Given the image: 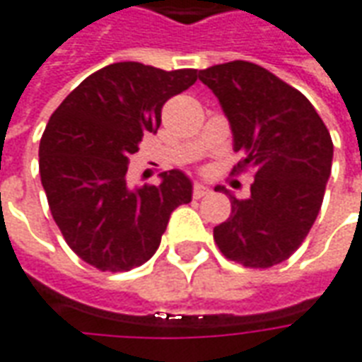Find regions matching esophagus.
<instances>
[{
	"label": "esophagus",
	"mask_w": 362,
	"mask_h": 362,
	"mask_svg": "<svg viewBox=\"0 0 362 362\" xmlns=\"http://www.w3.org/2000/svg\"><path fill=\"white\" fill-rule=\"evenodd\" d=\"M211 194V189L207 188L205 184H202V182H196L194 184V197L196 199H199V197H204V196H209Z\"/></svg>",
	"instance_id": "34e87169"
}]
</instances>
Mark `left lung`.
I'll list each match as a JSON object with an SVG mask.
<instances>
[{
	"mask_svg": "<svg viewBox=\"0 0 362 362\" xmlns=\"http://www.w3.org/2000/svg\"><path fill=\"white\" fill-rule=\"evenodd\" d=\"M199 81L219 98L243 153L235 173L254 170L250 197L228 194L230 217L213 238L244 267L281 264L318 217L334 158L329 132L300 90L262 66L236 59L202 69Z\"/></svg>",
	"mask_w": 362,
	"mask_h": 362,
	"instance_id": "obj_1",
	"label": "left lung"
}]
</instances>
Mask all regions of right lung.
Instances as JSON below:
<instances>
[{"mask_svg":"<svg viewBox=\"0 0 362 362\" xmlns=\"http://www.w3.org/2000/svg\"><path fill=\"white\" fill-rule=\"evenodd\" d=\"M197 69L165 71L139 62L98 69L50 116L40 139V180L67 246L100 272H129L153 258L170 213L192 202L182 170L158 186L127 188L129 155L157 134L163 104L189 89Z\"/></svg>","mask_w":362,"mask_h":362,"instance_id":"add662e5","label":"right lung"}]
</instances>
